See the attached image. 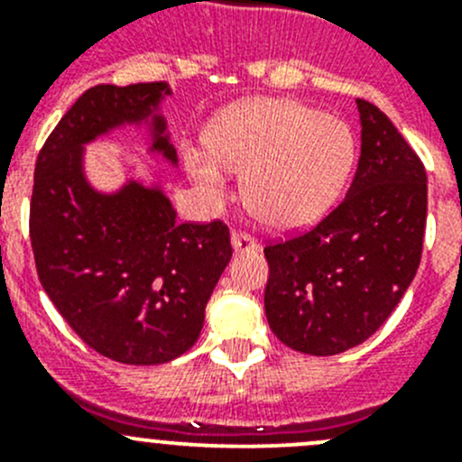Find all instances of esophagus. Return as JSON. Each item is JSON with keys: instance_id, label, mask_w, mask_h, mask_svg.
<instances>
[{"instance_id": "obj_1", "label": "esophagus", "mask_w": 462, "mask_h": 462, "mask_svg": "<svg viewBox=\"0 0 462 462\" xmlns=\"http://www.w3.org/2000/svg\"><path fill=\"white\" fill-rule=\"evenodd\" d=\"M232 241V248H235L236 254H244V253H254V250H259V244L254 236H250L248 232H241V230H235L230 236Z\"/></svg>"}]
</instances>
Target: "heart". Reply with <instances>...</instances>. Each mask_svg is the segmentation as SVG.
Returning a JSON list of instances; mask_svg holds the SVG:
<instances>
[{
    "mask_svg": "<svg viewBox=\"0 0 462 462\" xmlns=\"http://www.w3.org/2000/svg\"><path fill=\"white\" fill-rule=\"evenodd\" d=\"M205 143L208 152H188V170L199 188L221 199L227 171H245V205L279 232L318 223L342 192L356 161L346 123L286 97L230 106L214 120Z\"/></svg>",
    "mask_w": 462,
    "mask_h": 462,
    "instance_id": "obj_1",
    "label": "heart"
}]
</instances>
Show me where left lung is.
<instances>
[{"label":"left lung","instance_id":"obj_1","mask_svg":"<svg viewBox=\"0 0 462 462\" xmlns=\"http://www.w3.org/2000/svg\"><path fill=\"white\" fill-rule=\"evenodd\" d=\"M356 102L362 147L346 199L313 230L263 250L270 328L309 356H337L369 339L420 265L425 165L375 105Z\"/></svg>","mask_w":462,"mask_h":462}]
</instances>
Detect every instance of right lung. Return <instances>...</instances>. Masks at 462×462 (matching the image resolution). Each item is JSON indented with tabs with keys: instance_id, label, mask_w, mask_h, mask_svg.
<instances>
[{
	"instance_id": "add662e5",
	"label": "right lung",
	"mask_w": 462,
	"mask_h": 462,
	"mask_svg": "<svg viewBox=\"0 0 462 462\" xmlns=\"http://www.w3.org/2000/svg\"><path fill=\"white\" fill-rule=\"evenodd\" d=\"M165 96L167 82L82 93L37 156L31 199V245L49 300L93 351L136 366L194 346L232 257L227 226L179 223L158 180L100 192L87 179V144L127 125H144L147 152L176 167Z\"/></svg>"
}]
</instances>
